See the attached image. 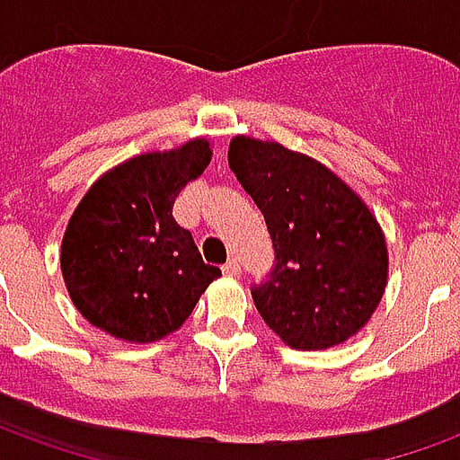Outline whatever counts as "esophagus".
Masks as SVG:
<instances>
[{"instance_id":"1","label":"esophagus","mask_w":460,"mask_h":460,"mask_svg":"<svg viewBox=\"0 0 460 460\" xmlns=\"http://www.w3.org/2000/svg\"><path fill=\"white\" fill-rule=\"evenodd\" d=\"M224 273H226V276H231V279H236V276L241 273L239 261H236V259L226 261V263H224Z\"/></svg>"}]
</instances>
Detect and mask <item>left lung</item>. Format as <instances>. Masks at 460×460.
<instances>
[{
    "mask_svg": "<svg viewBox=\"0 0 460 460\" xmlns=\"http://www.w3.org/2000/svg\"><path fill=\"white\" fill-rule=\"evenodd\" d=\"M229 167L266 219L276 263L251 296L286 345L325 349L365 328L386 288L385 234L335 172L279 142L236 135Z\"/></svg>",
    "mask_w": 460,
    "mask_h": 460,
    "instance_id": "left-lung-1",
    "label": "left lung"
}]
</instances>
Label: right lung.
<instances>
[{
	"label": "right lung",
	"mask_w": 460,
	"mask_h": 460,
	"mask_svg": "<svg viewBox=\"0 0 460 460\" xmlns=\"http://www.w3.org/2000/svg\"><path fill=\"white\" fill-rule=\"evenodd\" d=\"M209 160V142L197 137L122 162L85 191L66 226L61 270L91 325L128 342H155L180 330L219 279L172 217L181 187Z\"/></svg>",
	"instance_id": "obj_1"
}]
</instances>
